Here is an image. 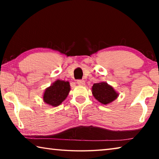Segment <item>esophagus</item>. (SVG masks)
<instances>
[{
	"label": "esophagus",
	"instance_id": "1",
	"mask_svg": "<svg viewBox=\"0 0 159 159\" xmlns=\"http://www.w3.org/2000/svg\"><path fill=\"white\" fill-rule=\"evenodd\" d=\"M85 80H77V84L79 85H85Z\"/></svg>",
	"mask_w": 159,
	"mask_h": 159
}]
</instances>
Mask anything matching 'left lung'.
Returning a JSON list of instances; mask_svg holds the SVG:
<instances>
[{
    "instance_id": "obj_1",
    "label": "left lung",
    "mask_w": 159,
    "mask_h": 159,
    "mask_svg": "<svg viewBox=\"0 0 159 159\" xmlns=\"http://www.w3.org/2000/svg\"><path fill=\"white\" fill-rule=\"evenodd\" d=\"M92 93L95 98L102 104H108L118 98V93L106 82L94 83Z\"/></svg>"
}]
</instances>
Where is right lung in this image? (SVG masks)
Masks as SVG:
<instances>
[{"label":"right lung","mask_w":159,"mask_h":159,"mask_svg":"<svg viewBox=\"0 0 159 159\" xmlns=\"http://www.w3.org/2000/svg\"><path fill=\"white\" fill-rule=\"evenodd\" d=\"M70 85L68 81L57 80L46 88L43 95V101L52 107H57L68 96Z\"/></svg>","instance_id":"right-lung-1"}]
</instances>
